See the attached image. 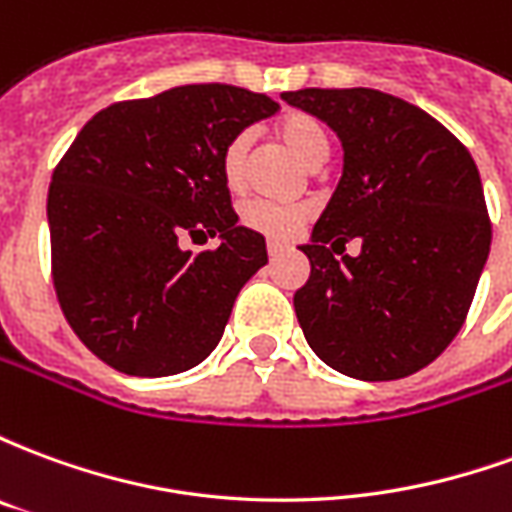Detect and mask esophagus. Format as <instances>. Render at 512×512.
<instances>
[{
  "label": "esophagus",
  "mask_w": 512,
  "mask_h": 512,
  "mask_svg": "<svg viewBox=\"0 0 512 512\" xmlns=\"http://www.w3.org/2000/svg\"><path fill=\"white\" fill-rule=\"evenodd\" d=\"M285 252H288V246L285 244H277V241H271V244H268V257H271V260H277V257H282Z\"/></svg>",
  "instance_id": "1"
}]
</instances>
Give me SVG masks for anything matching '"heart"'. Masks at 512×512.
<instances>
[{
  "label": "heart",
  "instance_id": "heart-1",
  "mask_svg": "<svg viewBox=\"0 0 512 512\" xmlns=\"http://www.w3.org/2000/svg\"><path fill=\"white\" fill-rule=\"evenodd\" d=\"M277 134L293 150V156L301 158L307 167H318L329 156L326 131L312 115L293 112V115L282 117ZM249 145H252V139H249L246 131H241V134L230 136L227 145L222 147L219 172H222L227 189H241L244 186L246 167H249ZM307 216H310V211L299 202H277L255 197V200H246L241 205V222L249 230L263 233L266 238H274V241H290L301 230V224L307 222Z\"/></svg>",
  "mask_w": 512,
  "mask_h": 512
}]
</instances>
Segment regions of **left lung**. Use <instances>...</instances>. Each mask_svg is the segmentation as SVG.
Instances as JSON below:
<instances>
[{
  "mask_svg": "<svg viewBox=\"0 0 512 512\" xmlns=\"http://www.w3.org/2000/svg\"><path fill=\"white\" fill-rule=\"evenodd\" d=\"M282 101L343 142V178L312 227L293 307L323 362L359 381L417 373L461 332L491 249L469 150L419 106L381 90H296ZM351 237L356 258L337 253ZM344 257L336 260V255Z\"/></svg>",
  "mask_w": 512,
  "mask_h": 512,
  "instance_id": "left-lung-1",
  "label": "left lung"
}]
</instances>
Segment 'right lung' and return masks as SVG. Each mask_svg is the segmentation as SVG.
Here are the masks:
<instances>
[{"label": "right lung", "instance_id": "1", "mask_svg": "<svg viewBox=\"0 0 512 512\" xmlns=\"http://www.w3.org/2000/svg\"><path fill=\"white\" fill-rule=\"evenodd\" d=\"M279 109L233 84H183L101 109L49 186L51 277L76 337L126 376H175L219 345L268 263L219 172L227 139ZM186 234L223 244L194 256Z\"/></svg>", "mask_w": 512, "mask_h": 512}]
</instances>
